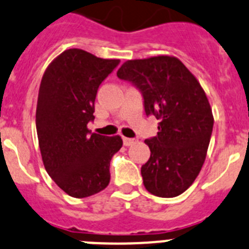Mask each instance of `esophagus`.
Segmentation results:
<instances>
[{
  "label": "esophagus",
  "instance_id": "esophagus-1",
  "mask_svg": "<svg viewBox=\"0 0 249 249\" xmlns=\"http://www.w3.org/2000/svg\"><path fill=\"white\" fill-rule=\"evenodd\" d=\"M135 142H136V140L128 139V137H123V145L124 146H131V145H133Z\"/></svg>",
  "mask_w": 249,
  "mask_h": 249
}]
</instances>
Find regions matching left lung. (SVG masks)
<instances>
[{
  "label": "left lung",
  "mask_w": 249,
  "mask_h": 249,
  "mask_svg": "<svg viewBox=\"0 0 249 249\" xmlns=\"http://www.w3.org/2000/svg\"><path fill=\"white\" fill-rule=\"evenodd\" d=\"M142 92L145 112L159 132L145 140L151 156L141 167L146 190L160 197L182 194L195 181L207 157L214 117L207 94L175 56L127 60L117 71Z\"/></svg>",
  "instance_id": "left-lung-1"
}]
</instances>
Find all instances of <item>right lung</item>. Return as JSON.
<instances>
[{
	"instance_id": "right-lung-1",
	"label": "right lung",
	"mask_w": 249,
	"mask_h": 249,
	"mask_svg": "<svg viewBox=\"0 0 249 249\" xmlns=\"http://www.w3.org/2000/svg\"><path fill=\"white\" fill-rule=\"evenodd\" d=\"M118 59H102L68 49L42 75L36 106V131L45 170L73 197L94 195L109 184V162L122 147L121 136L90 133L97 90Z\"/></svg>"
}]
</instances>
